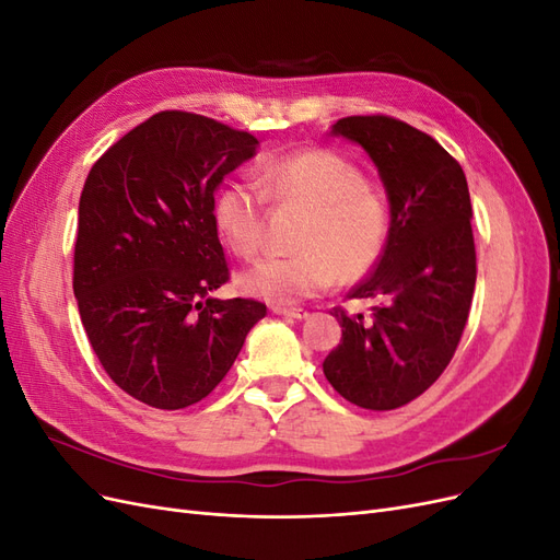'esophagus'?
Instances as JSON below:
<instances>
[{"instance_id":"obj_1","label":"esophagus","mask_w":560,"mask_h":560,"mask_svg":"<svg viewBox=\"0 0 560 560\" xmlns=\"http://www.w3.org/2000/svg\"><path fill=\"white\" fill-rule=\"evenodd\" d=\"M273 311L276 315H280V317H290V319H306L308 317V313L303 311V308H287V306H273L270 308Z\"/></svg>"}]
</instances>
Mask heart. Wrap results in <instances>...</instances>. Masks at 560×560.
Returning a JSON list of instances; mask_svg holds the SVG:
<instances>
[{
  "mask_svg": "<svg viewBox=\"0 0 560 560\" xmlns=\"http://www.w3.org/2000/svg\"><path fill=\"white\" fill-rule=\"evenodd\" d=\"M257 186L229 182L212 200L214 229L238 254L254 257L264 247L266 200L306 214L294 257H266L238 276V287L276 306H294L334 284L358 282L381 261L387 247L389 208L371 191L364 175L329 149H301L266 161Z\"/></svg>",
  "mask_w": 560,
  "mask_h": 560,
  "instance_id": "heart-1",
  "label": "heart"
}]
</instances>
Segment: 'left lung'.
<instances>
[{
    "instance_id": "obj_1",
    "label": "left lung",
    "mask_w": 560,
    "mask_h": 560,
    "mask_svg": "<svg viewBox=\"0 0 560 560\" xmlns=\"http://www.w3.org/2000/svg\"><path fill=\"white\" fill-rule=\"evenodd\" d=\"M331 135L378 167L393 229L376 268L350 292L374 303L371 315L334 308L343 336L322 371L362 409H399L442 376L469 315L477 252L467 179L442 144L397 118L348 116Z\"/></svg>"
}]
</instances>
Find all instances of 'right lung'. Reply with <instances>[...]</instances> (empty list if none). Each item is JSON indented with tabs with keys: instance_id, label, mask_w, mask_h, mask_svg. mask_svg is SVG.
I'll return each instance as SVG.
<instances>
[{
	"instance_id": "add662e5",
	"label": "right lung",
	"mask_w": 560,
	"mask_h": 560,
	"mask_svg": "<svg viewBox=\"0 0 560 560\" xmlns=\"http://www.w3.org/2000/svg\"><path fill=\"white\" fill-rule=\"evenodd\" d=\"M259 140L214 118L161 112L112 144L79 200L74 296L109 378L154 409H186L222 383L249 329L252 299L229 280L212 219L217 186Z\"/></svg>"
}]
</instances>
